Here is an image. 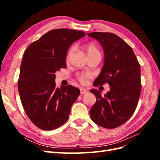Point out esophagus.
<instances>
[{
    "label": "esophagus",
    "mask_w": 160,
    "mask_h": 160,
    "mask_svg": "<svg viewBox=\"0 0 160 160\" xmlns=\"http://www.w3.org/2000/svg\"><path fill=\"white\" fill-rule=\"evenodd\" d=\"M80 92H81V94H85V93H88V91L87 90V89H85L81 88V89H80Z\"/></svg>",
    "instance_id": "34e87169"
}]
</instances>
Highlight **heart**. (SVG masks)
<instances>
[{
  "mask_svg": "<svg viewBox=\"0 0 160 160\" xmlns=\"http://www.w3.org/2000/svg\"><path fill=\"white\" fill-rule=\"evenodd\" d=\"M83 49L86 51L87 54H88L89 58L90 57H100L101 58V52L99 50L95 44L93 42L88 43L83 46ZM74 51V47H72L70 48V49L67 53V60L70 59L71 56L72 55V52ZM91 74L90 72H79L77 75V78L81 83L86 84L88 83L89 79L91 77Z\"/></svg>",
  "mask_w": 160,
  "mask_h": 160,
  "instance_id": "b5f03b06",
  "label": "heart"
}]
</instances>
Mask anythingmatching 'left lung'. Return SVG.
I'll use <instances>...</instances> for the list:
<instances>
[{
	"label": "left lung",
	"mask_w": 160,
	"mask_h": 160,
	"mask_svg": "<svg viewBox=\"0 0 160 160\" xmlns=\"http://www.w3.org/2000/svg\"><path fill=\"white\" fill-rule=\"evenodd\" d=\"M88 35L101 43L105 53L102 70L93 85L110 87L104 97L99 90L90 91L97 99L90 117L99 126L116 128L126 122L137 108L142 88L140 65L132 48L115 34L94 32Z\"/></svg>",
	"instance_id": "obj_1"
}]
</instances>
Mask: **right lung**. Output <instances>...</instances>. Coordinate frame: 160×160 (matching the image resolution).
<instances>
[{
	"mask_svg": "<svg viewBox=\"0 0 160 160\" xmlns=\"http://www.w3.org/2000/svg\"><path fill=\"white\" fill-rule=\"evenodd\" d=\"M84 36L83 31L53 29L32 42L24 53L18 92L28 118L41 129H57L69 119L80 90L71 85L57 88L55 73L67 67V50Z\"/></svg>",
	"mask_w": 160,
	"mask_h": 160,
	"instance_id": "obj_1",
	"label": "right lung"
}]
</instances>
